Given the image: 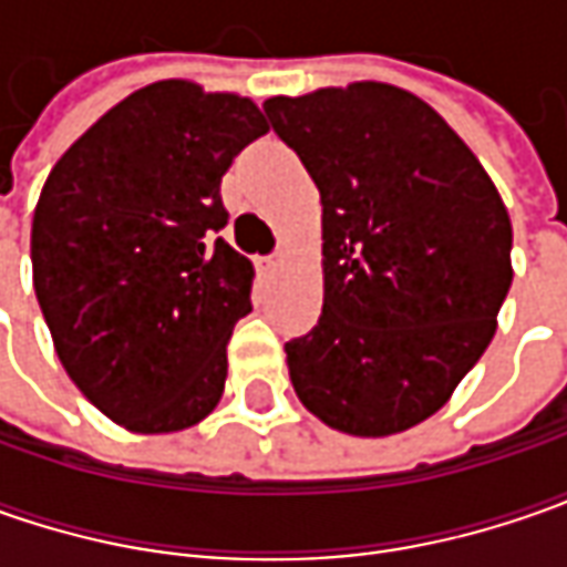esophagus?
<instances>
[{"label":"esophagus","mask_w":567,"mask_h":567,"mask_svg":"<svg viewBox=\"0 0 567 567\" xmlns=\"http://www.w3.org/2000/svg\"><path fill=\"white\" fill-rule=\"evenodd\" d=\"M280 261H284V251L277 249L274 255H268V258H261V261H258V268H261L265 274H274L277 268H280Z\"/></svg>","instance_id":"esophagus-1"}]
</instances>
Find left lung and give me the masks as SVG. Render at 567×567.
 Wrapping results in <instances>:
<instances>
[{
	"mask_svg": "<svg viewBox=\"0 0 567 567\" xmlns=\"http://www.w3.org/2000/svg\"><path fill=\"white\" fill-rule=\"evenodd\" d=\"M321 195L324 302L290 340L296 398L347 435L429 420L486 353L512 287V217L416 94L357 81L265 100Z\"/></svg>",
	"mask_w": 567,
	"mask_h": 567,
	"instance_id": "obj_1",
	"label": "left lung"
}]
</instances>
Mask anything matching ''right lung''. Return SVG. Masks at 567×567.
I'll use <instances>...</instances> for the list:
<instances>
[{
    "label": "right lung",
    "instance_id": "add662e5",
    "mask_svg": "<svg viewBox=\"0 0 567 567\" xmlns=\"http://www.w3.org/2000/svg\"><path fill=\"white\" fill-rule=\"evenodd\" d=\"M265 132L249 97L154 81L103 113L43 183L37 302L69 379L128 432H183L224 394L255 268L217 236L229 217L220 179Z\"/></svg>",
    "mask_w": 567,
    "mask_h": 567
}]
</instances>
